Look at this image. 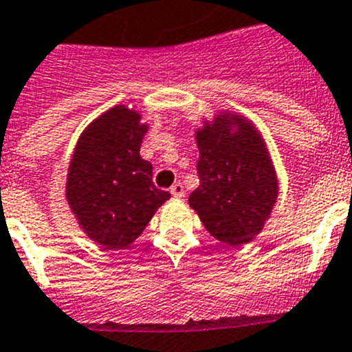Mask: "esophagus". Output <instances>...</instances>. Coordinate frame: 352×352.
Returning a JSON list of instances; mask_svg holds the SVG:
<instances>
[{
    "mask_svg": "<svg viewBox=\"0 0 352 352\" xmlns=\"http://www.w3.org/2000/svg\"><path fill=\"white\" fill-rule=\"evenodd\" d=\"M170 193L173 195V198H182L184 197V186L180 184V182H175V184L170 188Z\"/></svg>",
    "mask_w": 352,
    "mask_h": 352,
    "instance_id": "34e87169",
    "label": "esophagus"
}]
</instances>
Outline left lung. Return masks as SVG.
<instances>
[{
    "label": "left lung",
    "instance_id": "left-lung-1",
    "mask_svg": "<svg viewBox=\"0 0 352 352\" xmlns=\"http://www.w3.org/2000/svg\"><path fill=\"white\" fill-rule=\"evenodd\" d=\"M200 186L189 206L212 237L228 246L255 239L278 198V179L264 138L248 118L219 113L197 131Z\"/></svg>",
    "mask_w": 352,
    "mask_h": 352
}]
</instances>
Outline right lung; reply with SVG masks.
Returning <instances> with one entry per match:
<instances>
[{
  "label": "right lung",
  "instance_id": "add662e5",
  "mask_svg": "<svg viewBox=\"0 0 352 352\" xmlns=\"http://www.w3.org/2000/svg\"><path fill=\"white\" fill-rule=\"evenodd\" d=\"M127 106L102 113L81 133L67 173L65 198L79 227L106 250L127 248L170 198L140 155L148 125Z\"/></svg>",
  "mask_w": 352,
  "mask_h": 352
}]
</instances>
